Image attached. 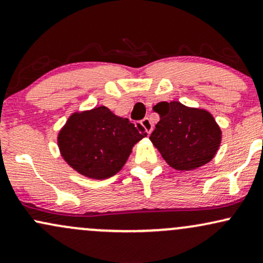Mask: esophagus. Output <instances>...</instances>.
<instances>
[{
  "label": "esophagus",
  "instance_id": "34e87169",
  "mask_svg": "<svg viewBox=\"0 0 263 263\" xmlns=\"http://www.w3.org/2000/svg\"><path fill=\"white\" fill-rule=\"evenodd\" d=\"M141 125H142V127L144 128V131H146L148 135L151 134V132H152L153 123H152V121H151L149 119H143V120H142Z\"/></svg>",
  "mask_w": 263,
  "mask_h": 263
}]
</instances>
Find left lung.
I'll use <instances>...</instances> for the list:
<instances>
[{
  "mask_svg": "<svg viewBox=\"0 0 263 263\" xmlns=\"http://www.w3.org/2000/svg\"><path fill=\"white\" fill-rule=\"evenodd\" d=\"M153 110L159 122L149 140L173 170L194 171L218 153L222 131L209 111L179 101L159 102Z\"/></svg>",
  "mask_w": 263,
  "mask_h": 263,
  "instance_id": "1",
  "label": "left lung"
}]
</instances>
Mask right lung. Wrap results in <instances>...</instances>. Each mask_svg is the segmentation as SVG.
Masks as SVG:
<instances>
[{
	"label": "right lung",
	"mask_w": 263,
	"mask_h": 263,
	"mask_svg": "<svg viewBox=\"0 0 263 263\" xmlns=\"http://www.w3.org/2000/svg\"><path fill=\"white\" fill-rule=\"evenodd\" d=\"M146 136L140 125L100 105L74 111L57 141L66 164L81 176L102 180L122 170L135 144Z\"/></svg>",
	"instance_id": "add662e5"
}]
</instances>
